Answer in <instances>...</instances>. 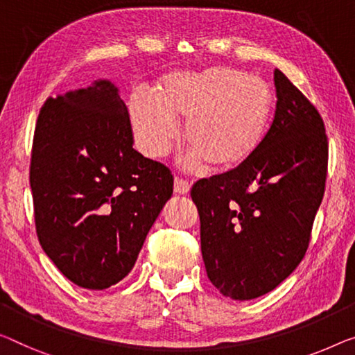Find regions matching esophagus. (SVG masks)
Returning a JSON list of instances; mask_svg holds the SVG:
<instances>
[{"label":"esophagus","instance_id":"1","mask_svg":"<svg viewBox=\"0 0 355 355\" xmlns=\"http://www.w3.org/2000/svg\"><path fill=\"white\" fill-rule=\"evenodd\" d=\"M189 188H191V184L183 178L177 177L175 182H173V191H175V194H188Z\"/></svg>","mask_w":355,"mask_h":355}]
</instances>
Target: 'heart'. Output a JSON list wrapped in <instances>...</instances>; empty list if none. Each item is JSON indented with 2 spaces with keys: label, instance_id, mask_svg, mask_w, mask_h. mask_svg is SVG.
Instances as JSON below:
<instances>
[{
  "label": "heart",
  "instance_id": "obj_1",
  "mask_svg": "<svg viewBox=\"0 0 355 355\" xmlns=\"http://www.w3.org/2000/svg\"><path fill=\"white\" fill-rule=\"evenodd\" d=\"M127 107L146 156H166L178 137L177 121H187L184 141L193 148L189 166L205 159L215 168H232L260 150L271 124L274 97L260 76L210 67L171 73L157 84L155 97L137 92Z\"/></svg>",
  "mask_w": 355,
  "mask_h": 355
}]
</instances>
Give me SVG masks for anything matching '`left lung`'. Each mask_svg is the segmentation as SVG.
<instances>
[{"mask_svg": "<svg viewBox=\"0 0 355 355\" xmlns=\"http://www.w3.org/2000/svg\"><path fill=\"white\" fill-rule=\"evenodd\" d=\"M276 113L247 162L191 188L210 282L232 300L271 292L308 250L325 193L329 141L319 111L274 70Z\"/></svg>", "mask_w": 355, "mask_h": 355, "instance_id": "obj_1", "label": "left lung"}]
</instances>
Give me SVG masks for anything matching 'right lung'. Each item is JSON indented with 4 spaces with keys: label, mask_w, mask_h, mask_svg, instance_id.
Here are the masks:
<instances>
[{
    "label": "right lung",
    "mask_w": 355,
    "mask_h": 355,
    "mask_svg": "<svg viewBox=\"0 0 355 355\" xmlns=\"http://www.w3.org/2000/svg\"><path fill=\"white\" fill-rule=\"evenodd\" d=\"M132 145L129 111L105 79L49 97L36 121V234L63 276L83 288H108L132 271L172 198L171 168Z\"/></svg>",
    "instance_id": "obj_1"
}]
</instances>
